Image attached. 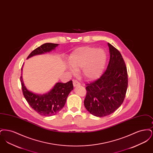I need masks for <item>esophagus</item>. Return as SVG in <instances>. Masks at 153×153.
<instances>
[{"label":"esophagus","instance_id":"1","mask_svg":"<svg viewBox=\"0 0 153 153\" xmlns=\"http://www.w3.org/2000/svg\"><path fill=\"white\" fill-rule=\"evenodd\" d=\"M73 86L74 87H77V86H80V83L77 80H73Z\"/></svg>","mask_w":153,"mask_h":153}]
</instances>
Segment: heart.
<instances>
[{
    "label": "heart",
    "mask_w": 153,
    "mask_h": 153,
    "mask_svg": "<svg viewBox=\"0 0 153 153\" xmlns=\"http://www.w3.org/2000/svg\"><path fill=\"white\" fill-rule=\"evenodd\" d=\"M107 54L104 50L94 47H81L73 51L69 57L70 71L72 73L82 69V75L86 80L98 79L104 69Z\"/></svg>",
    "instance_id": "obj_1"
}]
</instances>
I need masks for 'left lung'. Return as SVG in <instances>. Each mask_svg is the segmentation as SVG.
Listing matches in <instances>:
<instances>
[{"label": "left lung", "mask_w": 153, "mask_h": 153, "mask_svg": "<svg viewBox=\"0 0 153 153\" xmlns=\"http://www.w3.org/2000/svg\"><path fill=\"white\" fill-rule=\"evenodd\" d=\"M109 47V64L102 76L87 84L84 104L92 115L97 117L109 115L123 103L128 86L127 68L122 54L112 45Z\"/></svg>", "instance_id": "left-lung-1"}]
</instances>
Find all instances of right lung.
I'll return each mask as SVG.
<instances>
[{
    "label": "right lung",
    "mask_w": 153,
    "mask_h": 153,
    "mask_svg": "<svg viewBox=\"0 0 153 153\" xmlns=\"http://www.w3.org/2000/svg\"><path fill=\"white\" fill-rule=\"evenodd\" d=\"M58 44L46 43L34 50L27 59L33 56L50 52L56 49ZM22 73V67L21 69ZM22 92L30 107L41 115L50 117L56 115L64 107L66 99L73 89L72 81L66 83L57 82L51 90L44 94H36L27 89L21 76Z\"/></svg>",
    "instance_id": "right-lung-1"
}]
</instances>
